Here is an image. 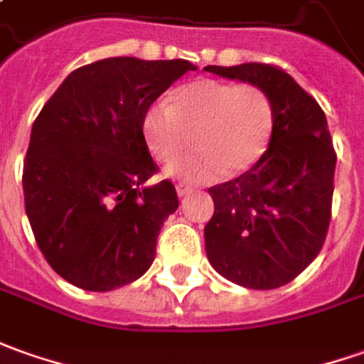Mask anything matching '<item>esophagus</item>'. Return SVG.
<instances>
[{
  "mask_svg": "<svg viewBox=\"0 0 364 364\" xmlns=\"http://www.w3.org/2000/svg\"><path fill=\"white\" fill-rule=\"evenodd\" d=\"M175 189H177V195H179V197H187V195L191 193V187H187V185H183V183H179Z\"/></svg>",
  "mask_w": 364,
  "mask_h": 364,
  "instance_id": "1",
  "label": "esophagus"
}]
</instances>
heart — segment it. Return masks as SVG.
I'll use <instances>...</instances> for the list:
<instances>
[{
  "instance_id": "obj_1",
  "label": "heart",
  "mask_w": 364,
  "mask_h": 364,
  "mask_svg": "<svg viewBox=\"0 0 364 364\" xmlns=\"http://www.w3.org/2000/svg\"><path fill=\"white\" fill-rule=\"evenodd\" d=\"M275 127V107L255 83L195 79L175 89L171 105L153 101L141 115L149 151L169 161L196 131L191 156L165 165V175L185 183H211L251 169L263 157Z\"/></svg>"
}]
</instances>
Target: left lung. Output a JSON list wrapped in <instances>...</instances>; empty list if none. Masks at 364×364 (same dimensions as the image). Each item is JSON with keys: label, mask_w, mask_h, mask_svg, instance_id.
I'll return each instance as SVG.
<instances>
[{"label": "left lung", "mask_w": 364, "mask_h": 364, "mask_svg": "<svg viewBox=\"0 0 364 364\" xmlns=\"http://www.w3.org/2000/svg\"><path fill=\"white\" fill-rule=\"evenodd\" d=\"M205 71L263 87L275 107L263 157L209 189L215 213L205 225L207 259L235 285L283 287L313 263L327 237L337 165L327 117L283 69L241 63Z\"/></svg>", "instance_id": "obj_1"}]
</instances>
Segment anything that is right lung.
Masks as SVG:
<instances>
[{
	"label": "right lung",
	"instance_id": "right-lung-1",
	"mask_svg": "<svg viewBox=\"0 0 364 364\" xmlns=\"http://www.w3.org/2000/svg\"><path fill=\"white\" fill-rule=\"evenodd\" d=\"M195 65L109 58L69 73L31 127L26 213L51 269L85 291L137 281L179 199L157 173L141 115Z\"/></svg>",
	"mask_w": 364,
	"mask_h": 364
}]
</instances>
